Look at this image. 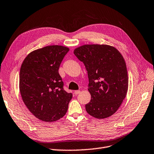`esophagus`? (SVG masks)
<instances>
[{
	"label": "esophagus",
	"mask_w": 154,
	"mask_h": 154,
	"mask_svg": "<svg viewBox=\"0 0 154 154\" xmlns=\"http://www.w3.org/2000/svg\"><path fill=\"white\" fill-rule=\"evenodd\" d=\"M79 93H80V91H75V94L76 95L78 94H79Z\"/></svg>",
	"instance_id": "34e87169"
}]
</instances>
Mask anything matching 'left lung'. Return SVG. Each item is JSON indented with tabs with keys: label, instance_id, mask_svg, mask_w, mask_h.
<instances>
[{
	"label": "left lung",
	"instance_id": "1",
	"mask_svg": "<svg viewBox=\"0 0 154 154\" xmlns=\"http://www.w3.org/2000/svg\"><path fill=\"white\" fill-rule=\"evenodd\" d=\"M88 72L91 100L85 105L87 112L103 119L119 109L128 91V75L123 56L114 46L84 45L74 50Z\"/></svg>",
	"mask_w": 154,
	"mask_h": 154
}]
</instances>
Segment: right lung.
Segmentation results:
<instances>
[{
  "instance_id": "obj_1",
  "label": "right lung",
  "mask_w": 154,
  "mask_h": 154,
  "mask_svg": "<svg viewBox=\"0 0 154 154\" xmlns=\"http://www.w3.org/2000/svg\"><path fill=\"white\" fill-rule=\"evenodd\" d=\"M69 50L61 45L47 46L30 52L21 66L19 88L23 101L36 118L46 122L62 119L72 97L63 89L59 73Z\"/></svg>"
}]
</instances>
